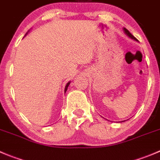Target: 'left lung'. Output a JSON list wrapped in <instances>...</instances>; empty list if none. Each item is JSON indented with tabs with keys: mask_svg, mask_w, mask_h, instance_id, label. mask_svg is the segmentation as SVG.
Here are the masks:
<instances>
[{
	"mask_svg": "<svg viewBox=\"0 0 160 160\" xmlns=\"http://www.w3.org/2000/svg\"><path fill=\"white\" fill-rule=\"evenodd\" d=\"M123 30H124V33H126V34H127V35L128 36L129 38H130L133 39V40H134V41H138V39H137L136 38L134 37V36L132 35L131 33H130V32H129L128 30H127V29H126V28H123ZM122 122H124V121H122Z\"/></svg>",
	"mask_w": 160,
	"mask_h": 160,
	"instance_id": "1",
	"label": "left lung"
}]
</instances>
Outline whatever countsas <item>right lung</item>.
I'll return each instance as SVG.
<instances>
[{"label":"right lung","mask_w":160,"mask_h":160,"mask_svg":"<svg viewBox=\"0 0 160 160\" xmlns=\"http://www.w3.org/2000/svg\"><path fill=\"white\" fill-rule=\"evenodd\" d=\"M27 33H28V32H27ZM27 33H26V35H27ZM25 35V36H26ZM25 36H24V37H25ZM70 83H71V82H68V84L66 85V86H65V89H64V92H66V91H67V89H68V86H69V85H70Z\"/></svg>","instance_id":"obj_1"}]
</instances>
